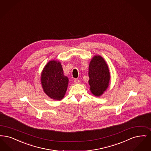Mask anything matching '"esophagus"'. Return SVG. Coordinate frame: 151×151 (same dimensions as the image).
I'll use <instances>...</instances> for the list:
<instances>
[{"label": "esophagus", "mask_w": 151, "mask_h": 151, "mask_svg": "<svg viewBox=\"0 0 151 151\" xmlns=\"http://www.w3.org/2000/svg\"><path fill=\"white\" fill-rule=\"evenodd\" d=\"M74 83H75V84H80L81 81H80L79 80H78V79L75 78V79L74 80Z\"/></svg>", "instance_id": "34e87169"}]
</instances>
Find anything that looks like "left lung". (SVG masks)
I'll return each mask as SVG.
<instances>
[{"mask_svg":"<svg viewBox=\"0 0 151 151\" xmlns=\"http://www.w3.org/2000/svg\"><path fill=\"white\" fill-rule=\"evenodd\" d=\"M88 81L91 93L100 97L106 91L110 81L109 66L102 57L96 55L91 59L89 65Z\"/></svg>","mask_w":151,"mask_h":151,"instance_id":"1","label":"left lung"}]
</instances>
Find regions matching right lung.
<instances>
[{
	"label": "right lung",
	"instance_id": "right-lung-1",
	"mask_svg": "<svg viewBox=\"0 0 151 151\" xmlns=\"http://www.w3.org/2000/svg\"><path fill=\"white\" fill-rule=\"evenodd\" d=\"M41 84L44 92L50 98L60 101L65 96L69 80L63 74L61 63L51 60L44 66L41 74Z\"/></svg>",
	"mask_w": 151,
	"mask_h": 151
}]
</instances>
